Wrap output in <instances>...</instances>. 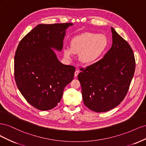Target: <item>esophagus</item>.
Listing matches in <instances>:
<instances>
[{
  "label": "esophagus",
  "instance_id": "obj_1",
  "mask_svg": "<svg viewBox=\"0 0 146 146\" xmlns=\"http://www.w3.org/2000/svg\"><path fill=\"white\" fill-rule=\"evenodd\" d=\"M79 74V71L78 70H76V71H75V73H74V76L76 77H77V76H78V74Z\"/></svg>",
  "mask_w": 146,
  "mask_h": 146
}]
</instances>
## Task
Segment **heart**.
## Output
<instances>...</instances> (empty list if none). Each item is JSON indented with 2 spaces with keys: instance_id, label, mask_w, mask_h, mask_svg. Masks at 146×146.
Listing matches in <instances>:
<instances>
[{
  "instance_id": "1",
  "label": "heart",
  "mask_w": 146,
  "mask_h": 146,
  "mask_svg": "<svg viewBox=\"0 0 146 146\" xmlns=\"http://www.w3.org/2000/svg\"><path fill=\"white\" fill-rule=\"evenodd\" d=\"M108 46V39L102 34L85 33L73 38L70 48L63 49L66 58L70 60L74 54H80L79 59L83 64L95 63L102 55Z\"/></svg>"
}]
</instances>
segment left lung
I'll use <instances>...</instances> for the list:
<instances>
[{"mask_svg":"<svg viewBox=\"0 0 146 146\" xmlns=\"http://www.w3.org/2000/svg\"><path fill=\"white\" fill-rule=\"evenodd\" d=\"M113 44L104 58L80 68L78 79L83 103L92 111H108L125 97L135 70V59L129 44L113 27Z\"/></svg>","mask_w":146,"mask_h":146,"instance_id":"8db88e82","label":"left lung"}]
</instances>
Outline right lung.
Instances as JSON below:
<instances>
[{
    "label": "right lung",
    "mask_w": 146,
    "mask_h": 146,
    "mask_svg": "<svg viewBox=\"0 0 146 146\" xmlns=\"http://www.w3.org/2000/svg\"><path fill=\"white\" fill-rule=\"evenodd\" d=\"M72 23L39 24L21 39L15 56V78L25 99L38 110L55 107L75 68L58 61L52 48H63L66 30Z\"/></svg>",
    "instance_id": "add662e5"
}]
</instances>
